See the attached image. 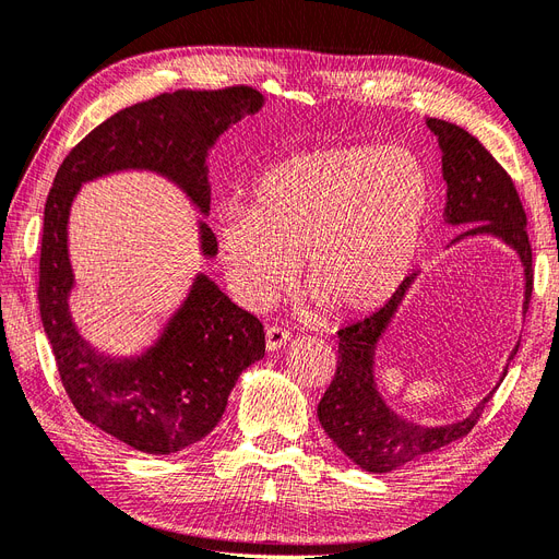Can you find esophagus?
<instances>
[{
	"label": "esophagus",
	"mask_w": 559,
	"mask_h": 559,
	"mask_svg": "<svg viewBox=\"0 0 559 559\" xmlns=\"http://www.w3.org/2000/svg\"><path fill=\"white\" fill-rule=\"evenodd\" d=\"M288 342V332L284 328H267L265 330V348L267 350H280Z\"/></svg>",
	"instance_id": "esophagus-1"
}]
</instances>
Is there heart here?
I'll use <instances>...</instances> for the list:
<instances>
[{
	"instance_id": "1",
	"label": "heart",
	"mask_w": 559,
	"mask_h": 559,
	"mask_svg": "<svg viewBox=\"0 0 559 559\" xmlns=\"http://www.w3.org/2000/svg\"><path fill=\"white\" fill-rule=\"evenodd\" d=\"M433 178L415 153L328 146L296 153L252 183V204L217 215V248L236 300L271 305L296 277L340 314L385 305L417 265Z\"/></svg>"
}]
</instances>
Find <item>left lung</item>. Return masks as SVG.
<instances>
[{
    "label": "left lung",
    "instance_id": "obj_1",
    "mask_svg": "<svg viewBox=\"0 0 559 559\" xmlns=\"http://www.w3.org/2000/svg\"><path fill=\"white\" fill-rule=\"evenodd\" d=\"M427 126L438 138L442 151V178L448 183L444 222L454 227L475 222L452 242L467 236H493L509 245L523 265V311H527L532 296V248L525 231L527 217L511 176L481 146V142L461 126L440 119H427ZM415 280L417 273L408 275L404 286L381 309L337 332V373L319 404V421L328 438H332L355 465L373 475L392 473L396 467L429 456L471 433L486 401L496 392L486 394L465 419L444 424V427H424V424L408 421L388 406L383 394L378 392L373 376L376 348ZM516 350L519 344L511 350L509 360H513ZM504 376L507 367L502 371V378Z\"/></svg>",
    "mask_w": 559,
    "mask_h": 559
}]
</instances>
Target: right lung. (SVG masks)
Segmentation results:
<instances>
[{"instance_id": "1", "label": "right lung", "mask_w": 559, "mask_h": 559, "mask_svg": "<svg viewBox=\"0 0 559 559\" xmlns=\"http://www.w3.org/2000/svg\"><path fill=\"white\" fill-rule=\"evenodd\" d=\"M263 96L252 86L176 92L117 111L66 155L43 215L38 307L66 394L100 431L144 454H174L209 436L227 408L238 376L265 353L263 325L199 273L160 337L146 350L115 357L88 344L69 298L75 286L69 217L82 183L128 169L155 171L209 215V151ZM202 257L217 240L199 219Z\"/></svg>"}]
</instances>
